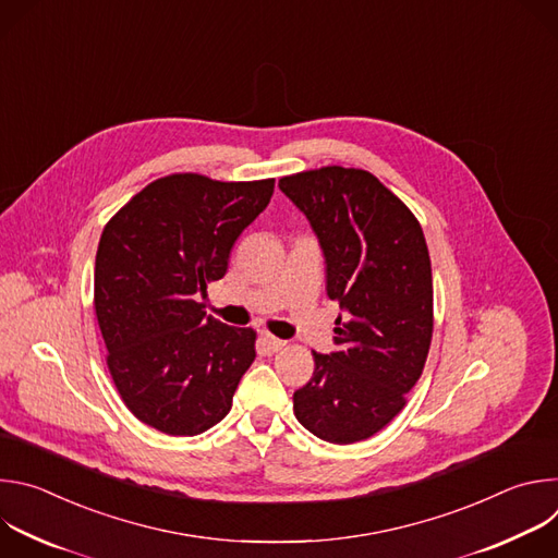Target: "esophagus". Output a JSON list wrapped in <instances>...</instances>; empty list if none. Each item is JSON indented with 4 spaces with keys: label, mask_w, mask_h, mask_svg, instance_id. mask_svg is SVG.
Segmentation results:
<instances>
[{
    "label": "esophagus",
    "mask_w": 558,
    "mask_h": 558,
    "mask_svg": "<svg viewBox=\"0 0 558 558\" xmlns=\"http://www.w3.org/2000/svg\"><path fill=\"white\" fill-rule=\"evenodd\" d=\"M260 347H263L267 353H278V351H282V349L287 347V342L280 340V338H276V336H271V333H260Z\"/></svg>",
    "instance_id": "34e87169"
}]
</instances>
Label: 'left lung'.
Segmentation results:
<instances>
[{"label":"left lung","mask_w":558,"mask_h":558,"mask_svg":"<svg viewBox=\"0 0 558 558\" xmlns=\"http://www.w3.org/2000/svg\"><path fill=\"white\" fill-rule=\"evenodd\" d=\"M278 187L308 218L340 302L336 351H313V377L293 392L298 422L331 444H355L407 407L433 340V271L415 214L371 172L329 166Z\"/></svg>","instance_id":"left-lung-1"}]
</instances>
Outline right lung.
<instances>
[{
  "label": "right lung",
  "instance_id": "right-lung-1",
  "mask_svg": "<svg viewBox=\"0 0 558 558\" xmlns=\"http://www.w3.org/2000/svg\"><path fill=\"white\" fill-rule=\"evenodd\" d=\"M274 179H156L104 227L95 311L123 404L174 437L216 426L256 357V331L227 327L196 300L227 274L238 235L269 205Z\"/></svg>",
  "mask_w": 558,
  "mask_h": 558
}]
</instances>
